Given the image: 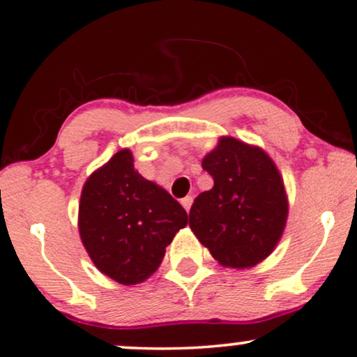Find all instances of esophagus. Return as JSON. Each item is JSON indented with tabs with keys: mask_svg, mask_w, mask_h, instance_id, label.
<instances>
[{
	"mask_svg": "<svg viewBox=\"0 0 357 357\" xmlns=\"http://www.w3.org/2000/svg\"><path fill=\"white\" fill-rule=\"evenodd\" d=\"M192 202H193L192 197H190V195H187L185 199H182V200H180V204H182L183 208H185L187 212H188V210H190V206H192Z\"/></svg>",
	"mask_w": 357,
	"mask_h": 357,
	"instance_id": "34e87169",
	"label": "esophagus"
}]
</instances>
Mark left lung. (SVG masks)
<instances>
[{"label": "left lung", "instance_id": "1", "mask_svg": "<svg viewBox=\"0 0 357 357\" xmlns=\"http://www.w3.org/2000/svg\"><path fill=\"white\" fill-rule=\"evenodd\" d=\"M213 187L190 208V228L227 268H253L270 257L283 235L288 195L278 167L258 145L230 135L202 160Z\"/></svg>", "mask_w": 357, "mask_h": 357}]
</instances>
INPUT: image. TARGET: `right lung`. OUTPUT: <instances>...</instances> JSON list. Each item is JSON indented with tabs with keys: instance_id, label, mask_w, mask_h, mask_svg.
Instances as JSON below:
<instances>
[{
	"instance_id": "right-lung-1",
	"label": "right lung",
	"mask_w": 357,
	"mask_h": 357,
	"mask_svg": "<svg viewBox=\"0 0 357 357\" xmlns=\"http://www.w3.org/2000/svg\"><path fill=\"white\" fill-rule=\"evenodd\" d=\"M187 223L183 206L135 170L129 149L114 153L82 187L81 241L96 268L121 284L151 278L175 233Z\"/></svg>"
}]
</instances>
